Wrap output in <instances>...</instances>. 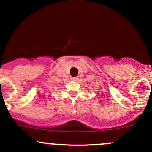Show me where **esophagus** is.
<instances>
[{
  "mask_svg": "<svg viewBox=\"0 0 152 152\" xmlns=\"http://www.w3.org/2000/svg\"><path fill=\"white\" fill-rule=\"evenodd\" d=\"M71 80H72L76 81V80H77L78 78H77V77H72V78H71Z\"/></svg>",
  "mask_w": 152,
  "mask_h": 152,
  "instance_id": "obj_1",
  "label": "esophagus"
}]
</instances>
